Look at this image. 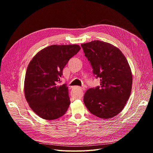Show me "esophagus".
I'll list each match as a JSON object with an SVG mask.
<instances>
[{
    "instance_id": "1",
    "label": "esophagus",
    "mask_w": 153,
    "mask_h": 153,
    "mask_svg": "<svg viewBox=\"0 0 153 153\" xmlns=\"http://www.w3.org/2000/svg\"><path fill=\"white\" fill-rule=\"evenodd\" d=\"M80 90H82V91H83L85 89H84V88H80Z\"/></svg>"
}]
</instances>
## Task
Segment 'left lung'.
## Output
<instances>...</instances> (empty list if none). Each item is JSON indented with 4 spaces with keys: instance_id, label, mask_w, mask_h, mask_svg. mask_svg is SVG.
<instances>
[{
    "instance_id": "left-lung-1",
    "label": "left lung",
    "mask_w": 153,
    "mask_h": 153,
    "mask_svg": "<svg viewBox=\"0 0 153 153\" xmlns=\"http://www.w3.org/2000/svg\"><path fill=\"white\" fill-rule=\"evenodd\" d=\"M100 86L90 88L83 97L84 103L93 115L112 118L124 108L131 92L133 76L128 62L116 47L94 40L81 44Z\"/></svg>"
}]
</instances>
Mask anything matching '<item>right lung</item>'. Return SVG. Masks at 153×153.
<instances>
[{"label":"right lung","instance_id":"add662e5","mask_svg":"<svg viewBox=\"0 0 153 153\" xmlns=\"http://www.w3.org/2000/svg\"><path fill=\"white\" fill-rule=\"evenodd\" d=\"M80 50L78 45H53L37 53L27 67L25 99L32 110L45 120L64 115L70 104L66 84L57 85L69 60Z\"/></svg>","mask_w":153,"mask_h":153}]
</instances>
